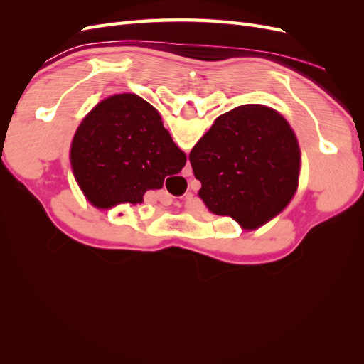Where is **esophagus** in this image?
Instances as JSON below:
<instances>
[{"label":"esophagus","instance_id":"34e87169","mask_svg":"<svg viewBox=\"0 0 364 364\" xmlns=\"http://www.w3.org/2000/svg\"><path fill=\"white\" fill-rule=\"evenodd\" d=\"M186 171H188V173H191V168H190V167H186Z\"/></svg>","mask_w":364,"mask_h":364}]
</instances>
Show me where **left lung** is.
I'll return each mask as SVG.
<instances>
[{
	"label": "left lung",
	"mask_w": 364,
	"mask_h": 364,
	"mask_svg": "<svg viewBox=\"0 0 364 364\" xmlns=\"http://www.w3.org/2000/svg\"><path fill=\"white\" fill-rule=\"evenodd\" d=\"M209 213L246 230L266 225L291 202L301 149L289 121L264 105H241L215 118L190 153Z\"/></svg>",
	"instance_id": "8db88e82"
}]
</instances>
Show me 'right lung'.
Segmentation results:
<instances>
[{
    "label": "right lung",
    "mask_w": 364,
    "mask_h": 364,
    "mask_svg": "<svg viewBox=\"0 0 364 364\" xmlns=\"http://www.w3.org/2000/svg\"><path fill=\"white\" fill-rule=\"evenodd\" d=\"M186 162L159 112L135 94L97 103L77 127L70 164L86 200L98 209L144 202Z\"/></svg>",
    "instance_id": "1"
}]
</instances>
